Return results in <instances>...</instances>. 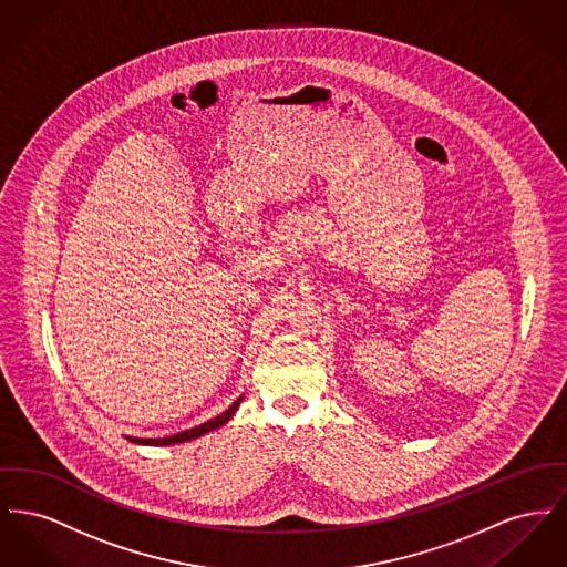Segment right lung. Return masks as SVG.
Segmentation results:
<instances>
[{
  "label": "right lung",
  "instance_id": "add662e5",
  "mask_svg": "<svg viewBox=\"0 0 567 567\" xmlns=\"http://www.w3.org/2000/svg\"><path fill=\"white\" fill-rule=\"evenodd\" d=\"M240 402H243V398L236 400L223 414H218L215 419H210L208 423H202V425L187 430V432L176 433V435H169V437H155V440L153 437H130V440L135 442V444H151V446H169V444H178V442H189V440H195V437H199L204 433L213 432L216 427L225 425L234 416V412L238 410Z\"/></svg>",
  "mask_w": 567,
  "mask_h": 567
}]
</instances>
